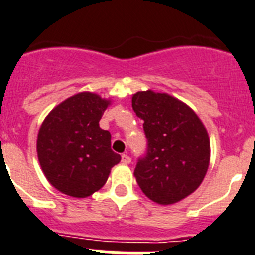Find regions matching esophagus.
<instances>
[{
  "mask_svg": "<svg viewBox=\"0 0 255 255\" xmlns=\"http://www.w3.org/2000/svg\"><path fill=\"white\" fill-rule=\"evenodd\" d=\"M131 157L127 155V154H123V155H122V163L123 164H129L131 163Z\"/></svg>",
  "mask_w": 255,
  "mask_h": 255,
  "instance_id": "1",
  "label": "esophagus"
}]
</instances>
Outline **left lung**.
<instances>
[{"instance_id":"1","label":"left lung","mask_w":255,"mask_h":255,"mask_svg":"<svg viewBox=\"0 0 255 255\" xmlns=\"http://www.w3.org/2000/svg\"><path fill=\"white\" fill-rule=\"evenodd\" d=\"M144 121L147 149L134 168L138 187L159 205L176 204L200 187L210 163V138L201 119L180 100L153 91L132 96Z\"/></svg>"}]
</instances>
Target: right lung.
<instances>
[{
    "label": "right lung",
    "mask_w": 255,
    "mask_h": 255,
    "mask_svg": "<svg viewBox=\"0 0 255 255\" xmlns=\"http://www.w3.org/2000/svg\"><path fill=\"white\" fill-rule=\"evenodd\" d=\"M110 101L81 92L57 105L42 122L37 157L49 183L67 196L85 198L101 189L121 162L111 134L100 128Z\"/></svg>",
    "instance_id": "add662e5"
}]
</instances>
